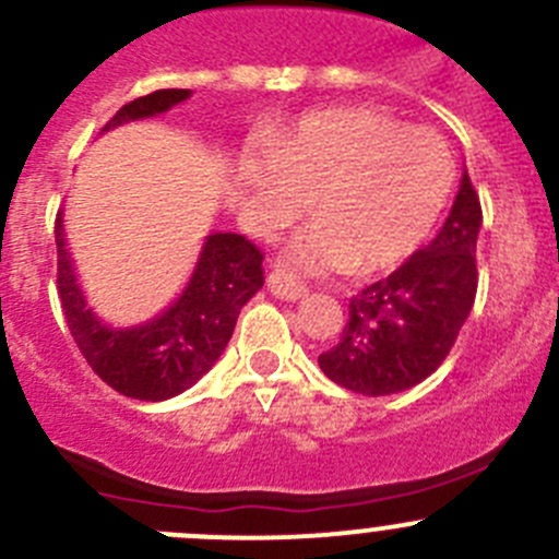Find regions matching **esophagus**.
Masks as SVG:
<instances>
[{"label": "esophagus", "mask_w": 559, "mask_h": 559, "mask_svg": "<svg viewBox=\"0 0 559 559\" xmlns=\"http://www.w3.org/2000/svg\"><path fill=\"white\" fill-rule=\"evenodd\" d=\"M266 282H269V290H272L277 298H285V301H296V298H301L304 293H307V287H304L301 282L293 280L290 274L272 272Z\"/></svg>", "instance_id": "1"}]
</instances>
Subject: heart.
<instances>
[{"label": "heart", "instance_id": "heart-1", "mask_svg": "<svg viewBox=\"0 0 559 559\" xmlns=\"http://www.w3.org/2000/svg\"><path fill=\"white\" fill-rule=\"evenodd\" d=\"M241 176L247 217L261 236L290 225L312 198L318 225L296 241L293 263L369 277L429 239L454 190V157L427 127L372 108H329L277 132L269 157L250 154Z\"/></svg>", "mask_w": 559, "mask_h": 559}]
</instances>
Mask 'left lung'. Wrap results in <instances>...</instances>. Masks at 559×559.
Returning <instances> with one entry per match:
<instances>
[{
	"mask_svg": "<svg viewBox=\"0 0 559 559\" xmlns=\"http://www.w3.org/2000/svg\"><path fill=\"white\" fill-rule=\"evenodd\" d=\"M480 201L462 174L449 219L432 245L350 298L340 342L320 353L325 378L364 396H389L427 380L454 347L478 287Z\"/></svg>",
	"mask_w": 559,
	"mask_h": 559,
	"instance_id": "1",
	"label": "left lung"
}]
</instances>
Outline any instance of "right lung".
<instances>
[{
  "instance_id": "1",
  "label": "right lung",
  "mask_w": 559,
  "mask_h": 559,
  "mask_svg": "<svg viewBox=\"0 0 559 559\" xmlns=\"http://www.w3.org/2000/svg\"><path fill=\"white\" fill-rule=\"evenodd\" d=\"M190 97V90H157L121 105L103 127L148 119ZM57 234V290L81 356L103 383L143 402H163L195 385L214 367L236 329L241 307L263 287V252L239 234H212L185 293L148 323L110 329L94 318L64 247L62 212Z\"/></svg>"
}]
</instances>
